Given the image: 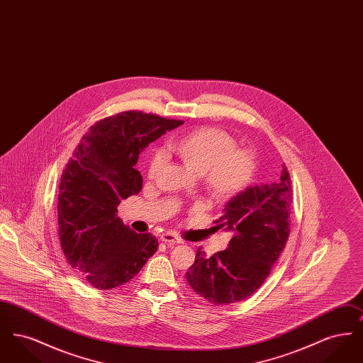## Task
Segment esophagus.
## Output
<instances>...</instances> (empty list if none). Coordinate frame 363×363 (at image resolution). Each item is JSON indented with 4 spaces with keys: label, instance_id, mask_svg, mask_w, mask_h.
<instances>
[{
    "label": "esophagus",
    "instance_id": "obj_1",
    "mask_svg": "<svg viewBox=\"0 0 363 363\" xmlns=\"http://www.w3.org/2000/svg\"><path fill=\"white\" fill-rule=\"evenodd\" d=\"M160 240L166 243H182V240H179L173 233H164L160 235Z\"/></svg>",
    "mask_w": 363,
    "mask_h": 363
}]
</instances>
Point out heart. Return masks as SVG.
Here are the masks:
<instances>
[{
    "instance_id": "heart-1",
    "label": "heart",
    "mask_w": 363,
    "mask_h": 363,
    "mask_svg": "<svg viewBox=\"0 0 363 363\" xmlns=\"http://www.w3.org/2000/svg\"><path fill=\"white\" fill-rule=\"evenodd\" d=\"M172 152L191 173L200 175L208 193L216 199H230L245 189L253 175V156L235 148V140L223 130L201 128L174 140ZM162 164L159 154L150 160V175Z\"/></svg>"
}]
</instances>
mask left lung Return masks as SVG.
I'll use <instances>...</instances> for the list:
<instances>
[{
  "label": "left lung",
  "mask_w": 363,
  "mask_h": 363,
  "mask_svg": "<svg viewBox=\"0 0 363 363\" xmlns=\"http://www.w3.org/2000/svg\"><path fill=\"white\" fill-rule=\"evenodd\" d=\"M291 200V179L284 164L272 182L233 196L216 222V228L233 237L225 250L211 257L197 250L186 272L194 293L215 305L235 303L255 293L286 246Z\"/></svg>",
  "instance_id": "8db88e82"
}]
</instances>
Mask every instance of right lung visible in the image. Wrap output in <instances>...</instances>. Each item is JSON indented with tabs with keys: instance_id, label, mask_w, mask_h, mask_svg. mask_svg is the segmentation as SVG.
Listing matches in <instances>:
<instances>
[{
	"instance_id": "1",
	"label": "right lung",
	"mask_w": 363,
	"mask_h": 363,
	"mask_svg": "<svg viewBox=\"0 0 363 363\" xmlns=\"http://www.w3.org/2000/svg\"><path fill=\"white\" fill-rule=\"evenodd\" d=\"M184 122L125 111L91 126L67 164L58 194V234L73 271L95 289L128 283L157 249L117 216L122 200L138 194V155Z\"/></svg>"
}]
</instances>
